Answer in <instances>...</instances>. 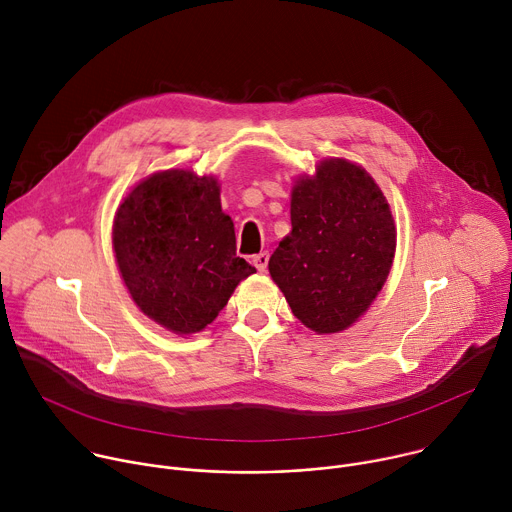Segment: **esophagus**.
Returning <instances> with one entry per match:
<instances>
[{
  "label": "esophagus",
  "mask_w": 512,
  "mask_h": 512,
  "mask_svg": "<svg viewBox=\"0 0 512 512\" xmlns=\"http://www.w3.org/2000/svg\"><path fill=\"white\" fill-rule=\"evenodd\" d=\"M267 263H269V253L267 251H261L253 257V265L259 269V271H265L267 269Z\"/></svg>",
  "instance_id": "esophagus-1"
}]
</instances>
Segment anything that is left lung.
I'll return each instance as SVG.
<instances>
[{"mask_svg":"<svg viewBox=\"0 0 512 512\" xmlns=\"http://www.w3.org/2000/svg\"><path fill=\"white\" fill-rule=\"evenodd\" d=\"M375 180L346 160H326L291 192V233L269 273L294 316L320 334L348 328L381 291L397 245Z\"/></svg>","mask_w":512,"mask_h":512,"instance_id":"obj_1","label":"left lung"}]
</instances>
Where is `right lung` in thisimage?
Here are the masks:
<instances>
[{"instance_id":"1","label":"right lung","mask_w":512,"mask_h":512,"mask_svg":"<svg viewBox=\"0 0 512 512\" xmlns=\"http://www.w3.org/2000/svg\"><path fill=\"white\" fill-rule=\"evenodd\" d=\"M113 247L135 304L178 334L210 324L237 283L255 273L237 257L216 180L184 170L154 174L131 190L115 214Z\"/></svg>"}]
</instances>
